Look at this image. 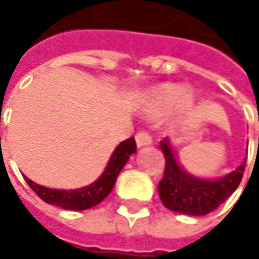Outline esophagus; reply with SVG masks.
Here are the masks:
<instances>
[{
  "instance_id": "obj_1",
  "label": "esophagus",
  "mask_w": 259,
  "mask_h": 259,
  "mask_svg": "<svg viewBox=\"0 0 259 259\" xmlns=\"http://www.w3.org/2000/svg\"><path fill=\"white\" fill-rule=\"evenodd\" d=\"M135 141H137V146L138 147H143V146H151L152 144V138L147 132L144 131H140L137 135H135Z\"/></svg>"
}]
</instances>
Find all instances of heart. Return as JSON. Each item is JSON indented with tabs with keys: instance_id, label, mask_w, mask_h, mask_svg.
Instances as JSON below:
<instances>
[{
	"instance_id": "heart-1",
	"label": "heart",
	"mask_w": 259,
	"mask_h": 259,
	"mask_svg": "<svg viewBox=\"0 0 259 259\" xmlns=\"http://www.w3.org/2000/svg\"><path fill=\"white\" fill-rule=\"evenodd\" d=\"M193 105L194 95L191 90H183V87L177 83H163L143 99V112L151 118H158L172 107V116L182 118Z\"/></svg>"
}]
</instances>
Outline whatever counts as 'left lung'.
I'll list each match as a JSON object with an SVG mask.
<instances>
[{
	"label": "left lung",
	"instance_id": "obj_1",
	"mask_svg": "<svg viewBox=\"0 0 259 259\" xmlns=\"http://www.w3.org/2000/svg\"><path fill=\"white\" fill-rule=\"evenodd\" d=\"M160 147L166 166L164 176L158 183V194L167 210L188 216H205L224 203L241 183L245 160L224 177L202 179L183 169L169 138L160 141Z\"/></svg>",
	"mask_w": 259,
	"mask_h": 259
}]
</instances>
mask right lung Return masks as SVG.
I'll list each match as a JSON object with an SVG mask.
<instances>
[{
  "mask_svg": "<svg viewBox=\"0 0 259 259\" xmlns=\"http://www.w3.org/2000/svg\"><path fill=\"white\" fill-rule=\"evenodd\" d=\"M135 152H137V144L134 138H128L119 143L113 151L110 160H108L104 172L99 176V179L83 188H79V190H53V188L41 186L27 177L24 179L27 185L35 191V194L46 203L60 206L63 210L82 211L101 203L112 193L121 169L125 166L131 155Z\"/></svg>",
  "mask_w": 259,
  "mask_h": 259,
  "instance_id": "1",
  "label": "right lung"
}]
</instances>
